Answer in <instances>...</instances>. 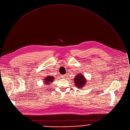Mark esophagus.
<instances>
[{"mask_svg": "<svg viewBox=\"0 0 130 130\" xmlns=\"http://www.w3.org/2000/svg\"><path fill=\"white\" fill-rule=\"evenodd\" d=\"M66 75H62V76H61V77H62L63 78H65V77H66Z\"/></svg>", "mask_w": 130, "mask_h": 130, "instance_id": "obj_1", "label": "esophagus"}]
</instances>
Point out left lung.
<instances>
[{
	"label": "left lung",
	"mask_w": 130,
	"mask_h": 130,
	"mask_svg": "<svg viewBox=\"0 0 130 130\" xmlns=\"http://www.w3.org/2000/svg\"><path fill=\"white\" fill-rule=\"evenodd\" d=\"M74 83L75 86L81 89L85 86L87 84V79L82 74H77L74 78Z\"/></svg>",
	"instance_id": "left-lung-1"
}]
</instances>
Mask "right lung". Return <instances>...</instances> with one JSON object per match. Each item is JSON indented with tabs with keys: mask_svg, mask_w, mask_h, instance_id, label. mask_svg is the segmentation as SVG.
Listing matches in <instances>:
<instances>
[{
	"mask_svg": "<svg viewBox=\"0 0 130 130\" xmlns=\"http://www.w3.org/2000/svg\"><path fill=\"white\" fill-rule=\"evenodd\" d=\"M54 78L53 76H48L46 77L44 79V81H43V84L45 85L46 86H48L50 85V84H51V82H53Z\"/></svg>",
	"mask_w": 130,
	"mask_h": 130,
	"instance_id": "1",
	"label": "right lung"
}]
</instances>
